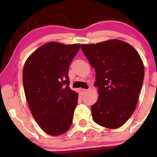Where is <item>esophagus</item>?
I'll return each instance as SVG.
<instances>
[{
    "mask_svg": "<svg viewBox=\"0 0 157 157\" xmlns=\"http://www.w3.org/2000/svg\"><path fill=\"white\" fill-rule=\"evenodd\" d=\"M88 91H89V89H82V92L83 94H86L88 93Z\"/></svg>",
    "mask_w": 157,
    "mask_h": 157,
    "instance_id": "34e87169",
    "label": "esophagus"
}]
</instances>
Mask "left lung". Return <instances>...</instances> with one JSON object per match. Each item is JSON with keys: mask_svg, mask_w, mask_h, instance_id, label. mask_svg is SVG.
Here are the masks:
<instances>
[{"mask_svg": "<svg viewBox=\"0 0 157 157\" xmlns=\"http://www.w3.org/2000/svg\"><path fill=\"white\" fill-rule=\"evenodd\" d=\"M81 48L96 71L99 97L91 107L93 120L107 128H118L136 109L145 75L141 57L120 40L82 44Z\"/></svg>", "mask_w": 157, "mask_h": 157, "instance_id": "8db88e82", "label": "left lung"}]
</instances>
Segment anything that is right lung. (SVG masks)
I'll return each mask as SVG.
<instances>
[{
    "label": "right lung",
    "instance_id": "right-lung-1",
    "mask_svg": "<svg viewBox=\"0 0 157 157\" xmlns=\"http://www.w3.org/2000/svg\"><path fill=\"white\" fill-rule=\"evenodd\" d=\"M80 44L49 42L27 59L23 83L33 117L52 136L64 134L72 124L78 94L70 89L68 68Z\"/></svg>",
    "mask_w": 157,
    "mask_h": 157
}]
</instances>
